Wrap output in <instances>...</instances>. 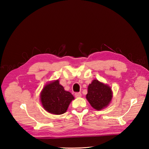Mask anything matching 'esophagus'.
<instances>
[{"label": "esophagus", "mask_w": 149, "mask_h": 149, "mask_svg": "<svg viewBox=\"0 0 149 149\" xmlns=\"http://www.w3.org/2000/svg\"><path fill=\"white\" fill-rule=\"evenodd\" d=\"M81 93H80V92H77V93H75V97H77V98H78V97H81Z\"/></svg>", "instance_id": "1"}]
</instances>
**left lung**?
<instances>
[{
    "label": "left lung",
    "instance_id": "8db88e82",
    "mask_svg": "<svg viewBox=\"0 0 149 149\" xmlns=\"http://www.w3.org/2000/svg\"><path fill=\"white\" fill-rule=\"evenodd\" d=\"M112 97L111 87L97 79L93 80L88 87L86 99L96 110L105 108L109 104Z\"/></svg>",
    "mask_w": 149,
    "mask_h": 149
}]
</instances>
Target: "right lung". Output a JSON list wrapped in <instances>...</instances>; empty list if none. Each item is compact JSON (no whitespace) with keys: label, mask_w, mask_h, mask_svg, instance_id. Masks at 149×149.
<instances>
[{"label":"right lung","mask_w":149,"mask_h":149,"mask_svg":"<svg viewBox=\"0 0 149 149\" xmlns=\"http://www.w3.org/2000/svg\"><path fill=\"white\" fill-rule=\"evenodd\" d=\"M74 99V96L69 91L65 90L59 80L46 84L40 93V100L43 108L54 115L65 113Z\"/></svg>","instance_id":"right-lung-1"}]
</instances>
